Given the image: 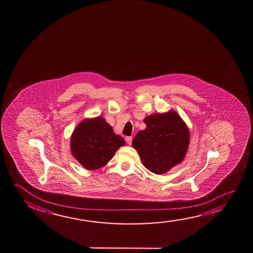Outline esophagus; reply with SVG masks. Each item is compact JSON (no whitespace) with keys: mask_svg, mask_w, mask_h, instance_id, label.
<instances>
[{"mask_svg":"<svg viewBox=\"0 0 253 253\" xmlns=\"http://www.w3.org/2000/svg\"><path fill=\"white\" fill-rule=\"evenodd\" d=\"M125 140L127 142V144L128 145H131V143H132V137H125Z\"/></svg>","mask_w":253,"mask_h":253,"instance_id":"1","label":"esophagus"}]
</instances>
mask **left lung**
<instances>
[{
    "mask_svg": "<svg viewBox=\"0 0 253 253\" xmlns=\"http://www.w3.org/2000/svg\"><path fill=\"white\" fill-rule=\"evenodd\" d=\"M144 123L146 128L135 136L133 147L147 169L154 174L166 173L185 156L189 129L174 111L146 116Z\"/></svg>",
    "mask_w": 253,
    "mask_h": 253,
    "instance_id": "obj_1",
    "label": "left lung"
}]
</instances>
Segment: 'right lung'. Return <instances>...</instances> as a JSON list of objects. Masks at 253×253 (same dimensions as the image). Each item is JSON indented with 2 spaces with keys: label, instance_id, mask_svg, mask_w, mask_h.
<instances>
[{
  "label": "right lung",
  "instance_id": "obj_1",
  "mask_svg": "<svg viewBox=\"0 0 253 253\" xmlns=\"http://www.w3.org/2000/svg\"><path fill=\"white\" fill-rule=\"evenodd\" d=\"M125 145V139L115 134L112 127L100 116L82 122L71 136L73 156L89 170L105 166Z\"/></svg>",
  "mask_w": 253,
  "mask_h": 253
}]
</instances>
